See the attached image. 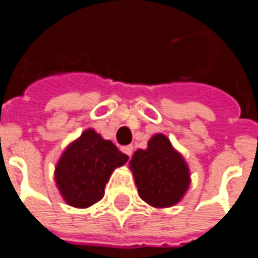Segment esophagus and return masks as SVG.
I'll return each instance as SVG.
<instances>
[{"label": "esophagus", "mask_w": 258, "mask_h": 258, "mask_svg": "<svg viewBox=\"0 0 258 258\" xmlns=\"http://www.w3.org/2000/svg\"><path fill=\"white\" fill-rule=\"evenodd\" d=\"M123 152L127 155L128 157L133 156V152H134V148H133V145H127V146H124L123 148Z\"/></svg>", "instance_id": "34e87169"}]
</instances>
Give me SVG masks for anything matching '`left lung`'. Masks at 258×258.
Masks as SVG:
<instances>
[{
    "instance_id": "obj_1",
    "label": "left lung",
    "mask_w": 258,
    "mask_h": 258,
    "mask_svg": "<svg viewBox=\"0 0 258 258\" xmlns=\"http://www.w3.org/2000/svg\"><path fill=\"white\" fill-rule=\"evenodd\" d=\"M130 168L140 198L153 207L177 205L189 188L188 164L163 134L153 135L146 149L135 152Z\"/></svg>"
}]
</instances>
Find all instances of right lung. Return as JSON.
<instances>
[{"label":"right lung","mask_w":258,"mask_h":258,"mask_svg":"<svg viewBox=\"0 0 258 258\" xmlns=\"http://www.w3.org/2000/svg\"><path fill=\"white\" fill-rule=\"evenodd\" d=\"M128 156L95 130H85L64 149L55 167V182L68 205L90 207L103 198L113 170L125 164Z\"/></svg>","instance_id":"obj_1"}]
</instances>
